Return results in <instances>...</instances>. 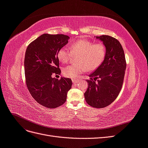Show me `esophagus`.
Here are the masks:
<instances>
[{
	"label": "esophagus",
	"mask_w": 148,
	"mask_h": 148,
	"mask_svg": "<svg viewBox=\"0 0 148 148\" xmlns=\"http://www.w3.org/2000/svg\"><path fill=\"white\" fill-rule=\"evenodd\" d=\"M72 82H73V83L74 84H77V83H78V82L77 81V80H76V79H72Z\"/></svg>",
	"instance_id": "obj_1"
}]
</instances>
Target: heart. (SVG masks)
I'll list each match as a JSON object with an SVG mask.
<instances>
[{
    "instance_id": "obj_1",
    "label": "heart",
    "mask_w": 148,
    "mask_h": 148,
    "mask_svg": "<svg viewBox=\"0 0 148 148\" xmlns=\"http://www.w3.org/2000/svg\"><path fill=\"white\" fill-rule=\"evenodd\" d=\"M70 51L66 47L60 48L57 52V59L65 64L72 56L76 58L75 65L64 67L62 74L64 77L75 78L84 71H92L97 69L104 61L106 54V47L102 42L94 43L88 39H79L70 45Z\"/></svg>"
}]
</instances>
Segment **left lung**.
I'll return each instance as SVG.
<instances>
[{"label": "left lung", "mask_w": 148, "mask_h": 148, "mask_svg": "<svg viewBox=\"0 0 148 148\" xmlns=\"http://www.w3.org/2000/svg\"><path fill=\"white\" fill-rule=\"evenodd\" d=\"M103 41L106 54L101 65L86 79L88 87L84 93L88 104L95 108L110 105L122 88L127 63L123 47L117 39L107 35L96 36ZM99 78V79H96Z\"/></svg>", "instance_id": "8db88e82"}]
</instances>
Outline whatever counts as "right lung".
I'll return each instance as SVG.
<instances>
[{
    "label": "right lung",
    "mask_w": 148,
    "mask_h": 148,
    "mask_svg": "<svg viewBox=\"0 0 148 148\" xmlns=\"http://www.w3.org/2000/svg\"><path fill=\"white\" fill-rule=\"evenodd\" d=\"M69 38L62 34H43L29 44L25 52L26 86L34 99L49 109L64 104L72 85L70 78L51 77L60 74L57 52L68 43Z\"/></svg>",
    "instance_id": "obj_1"
}]
</instances>
